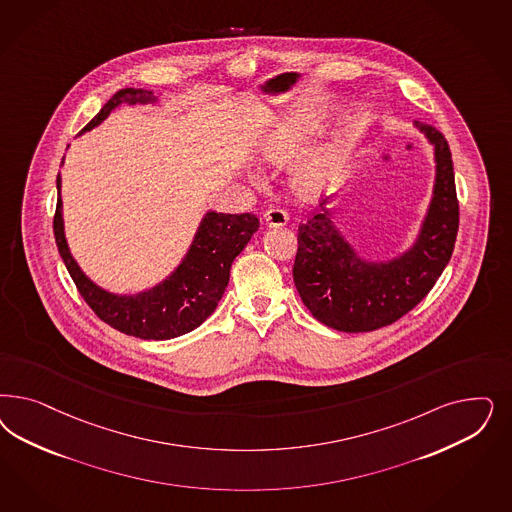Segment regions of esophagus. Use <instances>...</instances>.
Segmentation results:
<instances>
[{
  "instance_id": "1",
  "label": "esophagus",
  "mask_w": 512,
  "mask_h": 512,
  "mask_svg": "<svg viewBox=\"0 0 512 512\" xmlns=\"http://www.w3.org/2000/svg\"><path fill=\"white\" fill-rule=\"evenodd\" d=\"M264 220L269 228H279V226H284L288 222V215H286V211H282L279 207H271V209L265 211Z\"/></svg>"
}]
</instances>
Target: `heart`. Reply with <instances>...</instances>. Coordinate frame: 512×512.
<instances>
[{"mask_svg": "<svg viewBox=\"0 0 512 512\" xmlns=\"http://www.w3.org/2000/svg\"><path fill=\"white\" fill-rule=\"evenodd\" d=\"M314 130L299 120H288L265 137L262 152L269 164L286 165L307 147ZM343 147L337 139L311 150L294 167V188L301 198H316L335 181L341 165Z\"/></svg>", "mask_w": 512, "mask_h": 512, "instance_id": "heart-1", "label": "heart"}]
</instances>
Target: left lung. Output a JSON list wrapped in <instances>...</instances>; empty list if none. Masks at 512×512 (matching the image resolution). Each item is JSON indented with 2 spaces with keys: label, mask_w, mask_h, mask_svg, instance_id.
Wrapping results in <instances>:
<instances>
[{
  "label": "left lung",
  "mask_w": 512,
  "mask_h": 512,
  "mask_svg": "<svg viewBox=\"0 0 512 512\" xmlns=\"http://www.w3.org/2000/svg\"><path fill=\"white\" fill-rule=\"evenodd\" d=\"M435 149V184L413 247L388 262H369L331 220L328 199L297 233L294 282L305 307L333 330L360 333L390 326L428 296L452 256L460 207L452 154L443 133L416 122Z\"/></svg>",
  "instance_id": "obj_1"
}]
</instances>
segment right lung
Masks as SVG:
<instances>
[{
	"instance_id": "1",
	"label": "right lung",
	"mask_w": 512,
	"mask_h": 512,
	"mask_svg": "<svg viewBox=\"0 0 512 512\" xmlns=\"http://www.w3.org/2000/svg\"><path fill=\"white\" fill-rule=\"evenodd\" d=\"M154 101L156 96L150 90H118L101 107L98 115L84 126L83 133L96 128L122 103L145 105ZM56 188L58 203L54 213V239L79 294L103 322L139 339L165 341L201 326L215 313L220 297L226 292L233 260L247 247L252 233L260 228V220L250 213L224 215L209 211L203 216L181 264L165 281L133 296H118L90 281L71 256L64 233L60 175L56 179Z\"/></svg>"
}]
</instances>
